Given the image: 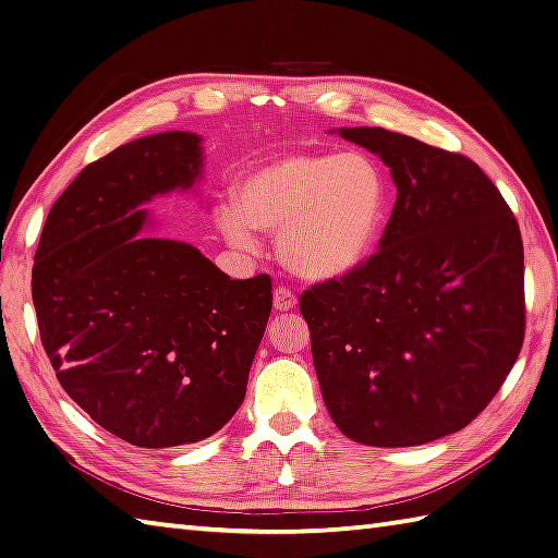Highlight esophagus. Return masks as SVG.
Returning <instances> with one entry per match:
<instances>
[{
	"label": "esophagus",
	"mask_w": 558,
	"mask_h": 558,
	"mask_svg": "<svg viewBox=\"0 0 558 558\" xmlns=\"http://www.w3.org/2000/svg\"><path fill=\"white\" fill-rule=\"evenodd\" d=\"M295 303H299V299H295V293L289 287L275 289V308L277 311H291V308H295Z\"/></svg>",
	"instance_id": "obj_1"
}]
</instances>
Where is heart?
Here are the masks:
<instances>
[{
  "instance_id": "obj_1",
  "label": "heart",
  "mask_w": 558,
  "mask_h": 558,
  "mask_svg": "<svg viewBox=\"0 0 558 558\" xmlns=\"http://www.w3.org/2000/svg\"><path fill=\"white\" fill-rule=\"evenodd\" d=\"M385 214L388 180L371 156L287 154L243 175L235 207L219 211V226L238 247H255L253 229L277 231L283 265L323 281L366 263Z\"/></svg>"
}]
</instances>
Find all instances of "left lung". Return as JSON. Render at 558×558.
<instances>
[{"label": "left lung", "instance_id": "1", "mask_svg": "<svg viewBox=\"0 0 558 558\" xmlns=\"http://www.w3.org/2000/svg\"><path fill=\"white\" fill-rule=\"evenodd\" d=\"M339 134L383 158L397 199L378 253L301 295L315 373L344 436L424 446L474 422L518 361L520 229L472 158L383 128Z\"/></svg>", "mask_w": 558, "mask_h": 558}]
</instances>
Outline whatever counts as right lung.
I'll use <instances>...</instances> for the list:
<instances>
[{
  "instance_id": "1",
  "label": "right lung",
  "mask_w": 558,
  "mask_h": 558,
  "mask_svg": "<svg viewBox=\"0 0 558 558\" xmlns=\"http://www.w3.org/2000/svg\"><path fill=\"white\" fill-rule=\"evenodd\" d=\"M199 136H142L88 163L43 226L31 293L64 392L112 436L173 448L245 400L271 279H231L197 247L146 235L142 204L190 190Z\"/></svg>"
}]
</instances>
